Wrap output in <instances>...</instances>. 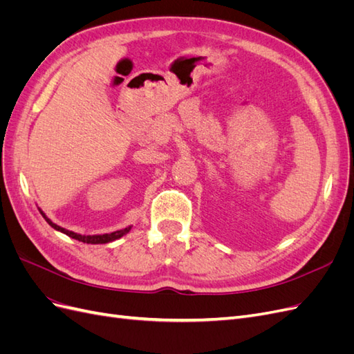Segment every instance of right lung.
<instances>
[{
	"instance_id": "add662e5",
	"label": "right lung",
	"mask_w": 354,
	"mask_h": 354,
	"mask_svg": "<svg viewBox=\"0 0 354 354\" xmlns=\"http://www.w3.org/2000/svg\"><path fill=\"white\" fill-rule=\"evenodd\" d=\"M38 209H39V212H41V216L46 218V221L50 224V226H51L53 229L57 230V232L65 233V234H68L69 238H72V239H77V241L84 242V243H91V245H97V243H109V242H113V241H116V239L122 238L124 234H127L128 232L131 230V226H128V227H125V229L116 230V232H112V233H104V234H80V233L71 232V230H68V229H65V227H60V226H57L56 223H53V221L46 216L44 211H42L41 208H38Z\"/></svg>"
}]
</instances>
